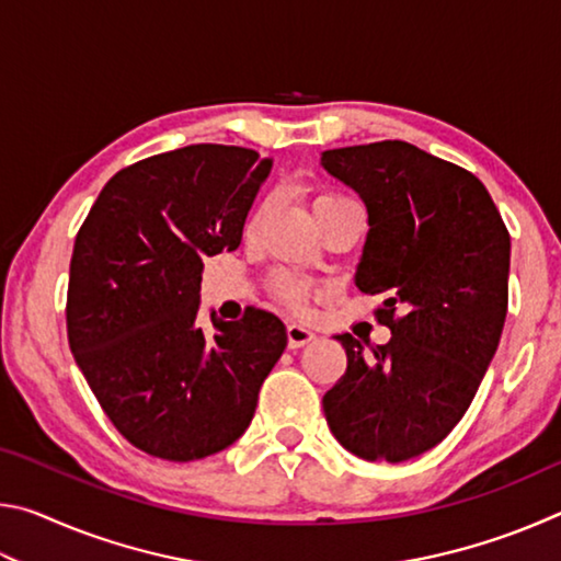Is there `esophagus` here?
<instances>
[{
	"instance_id": "obj_1",
	"label": "esophagus",
	"mask_w": 561,
	"mask_h": 561,
	"mask_svg": "<svg viewBox=\"0 0 561 561\" xmlns=\"http://www.w3.org/2000/svg\"><path fill=\"white\" fill-rule=\"evenodd\" d=\"M287 339H289V348H301V346H307L309 341H314L317 334L309 327L289 324L287 327Z\"/></svg>"
}]
</instances>
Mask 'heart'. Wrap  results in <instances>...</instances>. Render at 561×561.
<instances>
[{
    "label": "heart",
    "mask_w": 561,
    "mask_h": 561,
    "mask_svg": "<svg viewBox=\"0 0 561 561\" xmlns=\"http://www.w3.org/2000/svg\"><path fill=\"white\" fill-rule=\"evenodd\" d=\"M339 197H344V195L327 193V195L317 197L314 205L327 203V201H339ZM274 291H277V297L282 301H287L289 307H301L304 299H307V294H309V284L299 277H294V274H277V279H274Z\"/></svg>",
    "instance_id": "heart-1"
}]
</instances>
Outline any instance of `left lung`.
Returning <instances> with one entry per match:
<instances>
[{
    "label": "left lung",
    "mask_w": 561,
    "mask_h": 561,
    "mask_svg": "<svg viewBox=\"0 0 561 561\" xmlns=\"http://www.w3.org/2000/svg\"><path fill=\"white\" fill-rule=\"evenodd\" d=\"M321 168L364 201L356 287L381 294L391 341L336 334L346 374L324 396L334 438L368 462L438 445L468 411L507 317L510 234L485 185L403 140L324 150Z\"/></svg>",
    "instance_id": "obj_1"
}]
</instances>
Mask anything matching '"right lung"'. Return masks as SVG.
Returning a JSON list of instances; mask_svg holds the SVG:
<instances>
[{"mask_svg":"<svg viewBox=\"0 0 561 561\" xmlns=\"http://www.w3.org/2000/svg\"><path fill=\"white\" fill-rule=\"evenodd\" d=\"M272 170L237 146H185L123 168L76 234L66 329L116 431L160 460L215 455L250 428L287 348L264 309L197 324L203 260L240 247Z\"/></svg>","mask_w":561,"mask_h":561,"instance_id":"add662e5","label":"right lung"}]
</instances>
